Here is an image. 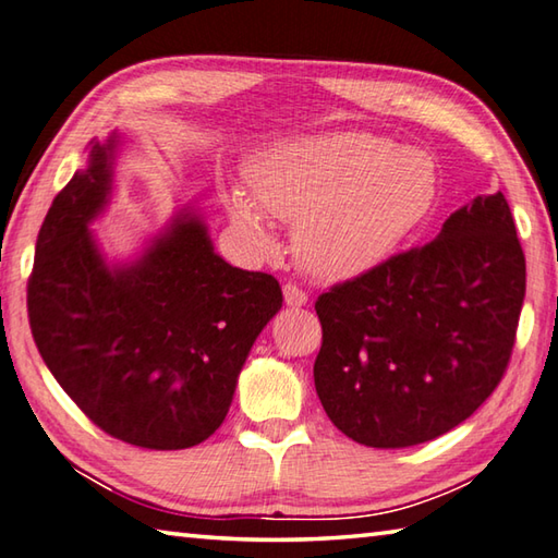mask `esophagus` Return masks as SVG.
Instances as JSON below:
<instances>
[{
	"label": "esophagus",
	"instance_id": "obj_1",
	"mask_svg": "<svg viewBox=\"0 0 558 558\" xmlns=\"http://www.w3.org/2000/svg\"><path fill=\"white\" fill-rule=\"evenodd\" d=\"M282 298H286L290 307L307 305V292L302 290L300 286H295V282H286V286H282Z\"/></svg>",
	"mask_w": 558,
	"mask_h": 558
}]
</instances>
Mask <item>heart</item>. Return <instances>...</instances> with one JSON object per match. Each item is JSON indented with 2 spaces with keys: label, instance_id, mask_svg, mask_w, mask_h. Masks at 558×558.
<instances>
[{
  "label": "heart",
  "instance_id": "1",
  "mask_svg": "<svg viewBox=\"0 0 558 558\" xmlns=\"http://www.w3.org/2000/svg\"><path fill=\"white\" fill-rule=\"evenodd\" d=\"M251 197L225 192L231 219L258 248L272 246L268 217L292 227V248L312 278L341 282L388 260L429 217L434 160L371 131L282 141L246 170Z\"/></svg>",
  "mask_w": 558,
  "mask_h": 558
}]
</instances>
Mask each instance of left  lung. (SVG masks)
I'll list each match as a JSON object with an SVG mask.
<instances>
[{
    "mask_svg": "<svg viewBox=\"0 0 558 558\" xmlns=\"http://www.w3.org/2000/svg\"><path fill=\"white\" fill-rule=\"evenodd\" d=\"M524 253L502 192L475 197L429 244L314 302V388L333 427L376 449L437 439L498 388L524 300Z\"/></svg>",
    "mask_w": 558,
    "mask_h": 558,
    "instance_id": "left-lung-1",
    "label": "left lung"
}]
</instances>
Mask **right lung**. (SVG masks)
I'll return each instance as SVG.
<instances>
[{"mask_svg": "<svg viewBox=\"0 0 558 558\" xmlns=\"http://www.w3.org/2000/svg\"><path fill=\"white\" fill-rule=\"evenodd\" d=\"M117 138L58 192L36 239L26 307L40 359L109 437L175 451L225 422L260 329L282 307L268 272L219 258L197 215H180L136 263L109 268L87 225L111 192Z\"/></svg>", "mask_w": 558, "mask_h": 558, "instance_id": "obj_1", "label": "right lung"}]
</instances>
